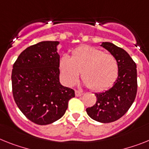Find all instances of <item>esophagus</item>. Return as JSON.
I'll use <instances>...</instances> for the list:
<instances>
[{"label":"esophagus","mask_w":149,"mask_h":149,"mask_svg":"<svg viewBox=\"0 0 149 149\" xmlns=\"http://www.w3.org/2000/svg\"><path fill=\"white\" fill-rule=\"evenodd\" d=\"M75 94H76V96L79 97V96H81L82 95V92H79L78 90H76L75 91Z\"/></svg>","instance_id":"obj_1"}]
</instances>
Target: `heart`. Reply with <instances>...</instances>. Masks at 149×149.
Wrapping results in <instances>:
<instances>
[{
	"mask_svg": "<svg viewBox=\"0 0 149 149\" xmlns=\"http://www.w3.org/2000/svg\"><path fill=\"white\" fill-rule=\"evenodd\" d=\"M60 70L64 83L72 86L82 79L94 92L109 88L117 79L119 67L116 57L111 54L91 47L81 46L72 52V57L63 56L60 61Z\"/></svg>",
	"mask_w": 149,
	"mask_h": 149,
	"instance_id": "obj_1",
	"label": "heart"
}]
</instances>
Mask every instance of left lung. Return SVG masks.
<instances>
[{"mask_svg":"<svg viewBox=\"0 0 149 149\" xmlns=\"http://www.w3.org/2000/svg\"><path fill=\"white\" fill-rule=\"evenodd\" d=\"M113 54L118 63V77L105 92L95 93L97 101L92 107L86 108L92 119L101 123H111L123 117L134 102L137 92L136 64L127 51L111 42L102 45Z\"/></svg>","mask_w":149,"mask_h":149,"instance_id":"obj_1","label":"left lung"}]
</instances>
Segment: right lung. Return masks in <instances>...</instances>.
<instances>
[{
  "mask_svg": "<svg viewBox=\"0 0 149 149\" xmlns=\"http://www.w3.org/2000/svg\"><path fill=\"white\" fill-rule=\"evenodd\" d=\"M58 42H39L22 51L12 70V91L22 113L33 123L47 125L63 116L74 90L60 83Z\"/></svg>",
  "mask_w": 149,
  "mask_h": 149,
  "instance_id": "obj_1",
  "label": "right lung"
}]
</instances>
